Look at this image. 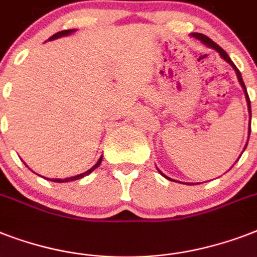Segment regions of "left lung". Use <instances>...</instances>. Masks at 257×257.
Masks as SVG:
<instances>
[{
    "label": "left lung",
    "mask_w": 257,
    "mask_h": 257,
    "mask_svg": "<svg viewBox=\"0 0 257 257\" xmlns=\"http://www.w3.org/2000/svg\"><path fill=\"white\" fill-rule=\"evenodd\" d=\"M192 36L197 38V40H200V41L203 42V44H205V45H207V46H209V48H213V49H215V50H217V52H219V53H220V56H221V57H223L224 60H225V61H227L228 64H229V65H231L232 68H233V69H235L236 74H237V78H239V82H240V84H241V86H243V89H244V93H245V98H247L248 109H249V116H251V101H249V97H248L247 88H245V85H244V81H243V78H241V74H240L239 69H237L235 64L232 62V60H231V58H229V56H228V54L225 53V50H224L223 48H220V46L217 45L216 42H213L211 40V38L207 37V36H204V34H201V33H192ZM249 129H251V118H249ZM249 132H251V131H249ZM245 147H247V145H245ZM244 149H245V148H244ZM160 173H161V172H160ZM161 175L164 176V177H167V176H165L164 173H161ZM167 179H169V177H167ZM169 180H172V179H169Z\"/></svg>",
    "instance_id": "obj_1"
}]
</instances>
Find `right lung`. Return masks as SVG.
<instances>
[{"mask_svg": "<svg viewBox=\"0 0 257 257\" xmlns=\"http://www.w3.org/2000/svg\"><path fill=\"white\" fill-rule=\"evenodd\" d=\"M72 32H73V29H69V30H61V32H58V33L53 34V36H52V37L49 38V41H52V40H56V38H58V37H62V36H68V34H70V33H72ZM101 160H102V157H100V160L97 161V164L94 165V167H93V168L89 169V171H86L85 173H81V175L73 176V177H69V179H64V180H61V179H53V180H52V181H56V183H66V181H73V180L82 179V177H84V176L89 175V173H90V172L94 171V169H96L97 167H98V165L101 164Z\"/></svg>", "mask_w": 257, "mask_h": 257, "instance_id": "right-lung-1", "label": "right lung"}]
</instances>
